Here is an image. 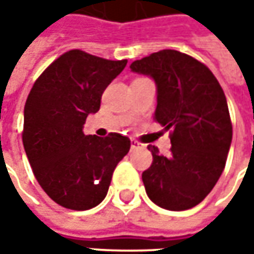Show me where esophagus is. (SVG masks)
<instances>
[{
	"label": "esophagus",
	"mask_w": 254,
	"mask_h": 254,
	"mask_svg": "<svg viewBox=\"0 0 254 254\" xmlns=\"http://www.w3.org/2000/svg\"><path fill=\"white\" fill-rule=\"evenodd\" d=\"M144 145H142L141 142L137 141V140H131V148L132 150H135V148H142Z\"/></svg>",
	"instance_id": "esophagus-1"
}]
</instances>
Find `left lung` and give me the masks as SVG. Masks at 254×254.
<instances>
[{
    "label": "left lung",
    "mask_w": 254,
    "mask_h": 254,
    "mask_svg": "<svg viewBox=\"0 0 254 254\" xmlns=\"http://www.w3.org/2000/svg\"><path fill=\"white\" fill-rule=\"evenodd\" d=\"M157 83L154 120L170 131L171 154L155 145L142 172L148 198L168 210H187L208 196L225 170L232 142L228 102L218 79L190 55L164 49L131 64Z\"/></svg>",
    "instance_id": "1"
}]
</instances>
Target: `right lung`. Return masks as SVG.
I'll list each match as a JSON object with an SVG mask.
<instances>
[{"label":"right lung","instance_id":"right-lung-1","mask_svg":"<svg viewBox=\"0 0 254 254\" xmlns=\"http://www.w3.org/2000/svg\"><path fill=\"white\" fill-rule=\"evenodd\" d=\"M127 61H109L72 49L35 80L24 109L22 142L34 175L46 195L66 209L87 210L102 202L113 172L130 151V138L84 135L104 89Z\"/></svg>","mask_w":254,"mask_h":254}]
</instances>
